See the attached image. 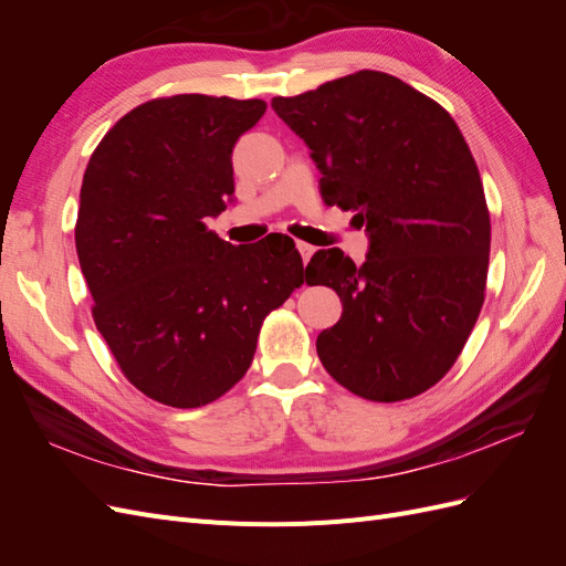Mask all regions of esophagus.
Here are the masks:
<instances>
[{"label":"esophagus","mask_w":566,"mask_h":566,"mask_svg":"<svg viewBox=\"0 0 566 566\" xmlns=\"http://www.w3.org/2000/svg\"><path fill=\"white\" fill-rule=\"evenodd\" d=\"M295 245H297V250H300V254H302V262H304V264L310 262L312 254H314V248H312L310 243H304V241H297Z\"/></svg>","instance_id":"1"}]
</instances>
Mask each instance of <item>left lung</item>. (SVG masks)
I'll return each instance as SVG.
<instances>
[{
  "label": "left lung",
  "mask_w": 566,
  "mask_h": 566,
  "mask_svg": "<svg viewBox=\"0 0 566 566\" xmlns=\"http://www.w3.org/2000/svg\"><path fill=\"white\" fill-rule=\"evenodd\" d=\"M271 108L312 148L325 205L356 212L370 250H318L306 283L339 295L323 368L368 401H403L451 370L484 304L491 219L455 119L399 77L358 71Z\"/></svg>",
  "instance_id": "left-lung-1"
}]
</instances>
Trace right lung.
<instances>
[{"mask_svg": "<svg viewBox=\"0 0 566 566\" xmlns=\"http://www.w3.org/2000/svg\"><path fill=\"white\" fill-rule=\"evenodd\" d=\"M262 98L177 94L123 115L82 179L75 248L92 316L148 399L198 408L248 373L264 318L304 283L293 238L231 245L208 219L233 198L231 153Z\"/></svg>", "mask_w": 566, "mask_h": 566, "instance_id": "right-lung-1", "label": "right lung"}]
</instances>
